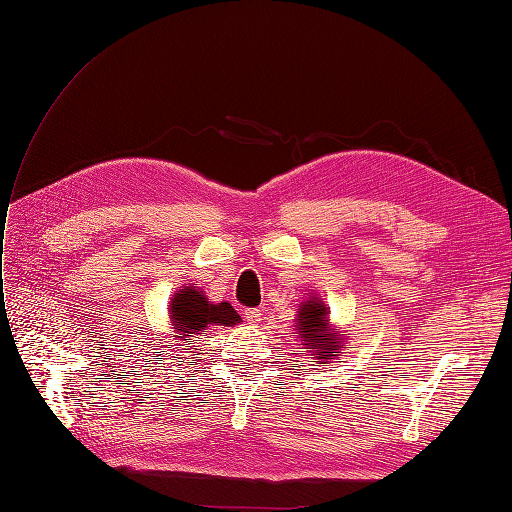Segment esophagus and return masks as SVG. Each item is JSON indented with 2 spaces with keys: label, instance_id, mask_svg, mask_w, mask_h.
<instances>
[{
  "label": "esophagus",
  "instance_id": "obj_1",
  "mask_svg": "<svg viewBox=\"0 0 512 512\" xmlns=\"http://www.w3.org/2000/svg\"><path fill=\"white\" fill-rule=\"evenodd\" d=\"M260 309H247V312H245V320L247 322H250L252 324V327H256V324L260 322Z\"/></svg>",
  "mask_w": 512,
  "mask_h": 512
}]
</instances>
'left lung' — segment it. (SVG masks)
I'll return each mask as SVG.
<instances>
[{"instance_id":"1","label":"left lung","mask_w":512,"mask_h":512,"mask_svg":"<svg viewBox=\"0 0 512 512\" xmlns=\"http://www.w3.org/2000/svg\"><path fill=\"white\" fill-rule=\"evenodd\" d=\"M327 314V305L318 297H309L301 303L297 320H294L303 346L307 352H312V359H316L314 363H327L329 359H335L337 350H342L339 331L331 329Z\"/></svg>"}]
</instances>
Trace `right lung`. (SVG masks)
<instances>
[{"label":"right lung","mask_w":512,"mask_h":512,"mask_svg":"<svg viewBox=\"0 0 512 512\" xmlns=\"http://www.w3.org/2000/svg\"><path fill=\"white\" fill-rule=\"evenodd\" d=\"M170 322H173L175 337H194L207 327H232L241 322V316L232 309L230 303H211L203 290L196 286H183L173 294V301L168 305Z\"/></svg>","instance_id":"right-lung-1"}]
</instances>
